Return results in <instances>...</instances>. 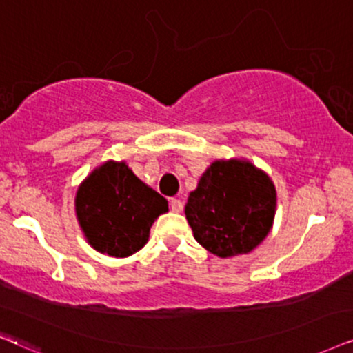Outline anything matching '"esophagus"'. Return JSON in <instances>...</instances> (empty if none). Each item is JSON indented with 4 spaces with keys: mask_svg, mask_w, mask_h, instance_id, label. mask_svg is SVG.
Returning a JSON list of instances; mask_svg holds the SVG:
<instances>
[{
    "mask_svg": "<svg viewBox=\"0 0 353 353\" xmlns=\"http://www.w3.org/2000/svg\"><path fill=\"white\" fill-rule=\"evenodd\" d=\"M169 205H171V210L176 213H181L182 210H184V203H182V200L179 199H171L169 200Z\"/></svg>",
    "mask_w": 353,
    "mask_h": 353,
    "instance_id": "esophagus-1",
    "label": "esophagus"
}]
</instances>
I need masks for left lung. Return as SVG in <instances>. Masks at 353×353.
<instances>
[{"label": "left lung", "instance_id": "obj_1", "mask_svg": "<svg viewBox=\"0 0 353 353\" xmlns=\"http://www.w3.org/2000/svg\"><path fill=\"white\" fill-rule=\"evenodd\" d=\"M276 192L264 171L244 159H218L190 192L185 218L199 244L218 257L256 249L274 225Z\"/></svg>", "mask_w": 353, "mask_h": 353}]
</instances>
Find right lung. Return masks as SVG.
Instances as JSON below:
<instances>
[{
	"mask_svg": "<svg viewBox=\"0 0 353 353\" xmlns=\"http://www.w3.org/2000/svg\"><path fill=\"white\" fill-rule=\"evenodd\" d=\"M74 210L88 243L97 252L128 257L148 243L168 200L133 174L125 161H105L78 187Z\"/></svg>",
	"mask_w": 353,
	"mask_h": 353,
	"instance_id": "obj_1",
	"label": "right lung"
}]
</instances>
